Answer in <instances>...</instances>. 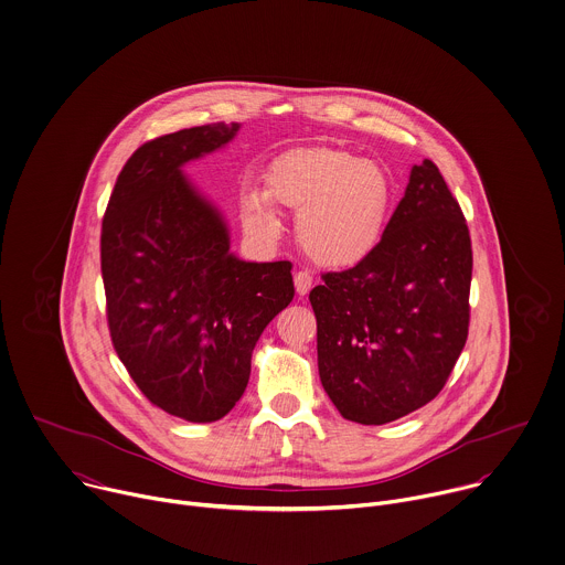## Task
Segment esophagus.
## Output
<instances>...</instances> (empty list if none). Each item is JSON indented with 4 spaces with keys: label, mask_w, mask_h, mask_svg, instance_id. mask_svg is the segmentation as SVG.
<instances>
[{
    "label": "esophagus",
    "mask_w": 565,
    "mask_h": 565,
    "mask_svg": "<svg viewBox=\"0 0 565 565\" xmlns=\"http://www.w3.org/2000/svg\"><path fill=\"white\" fill-rule=\"evenodd\" d=\"M294 282H296V291H298V296H307V294H309V289H311V285H313V276H311V271L300 269V271H296Z\"/></svg>",
    "instance_id": "34e87169"
}]
</instances>
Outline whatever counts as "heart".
<instances>
[{
    "label": "heart",
    "mask_w": 565,
    "mask_h": 565,
    "mask_svg": "<svg viewBox=\"0 0 565 565\" xmlns=\"http://www.w3.org/2000/svg\"><path fill=\"white\" fill-rule=\"evenodd\" d=\"M276 203L300 212L298 241L316 263L349 267L377 247L393 203V183L382 166L347 150L298 148L271 163L267 188L243 190L245 223L263 236H276Z\"/></svg>",
    "instance_id": "obj_1"
}]
</instances>
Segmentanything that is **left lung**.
<instances>
[{
  "label": "left lung",
  "mask_w": 565,
  "mask_h": 565,
  "mask_svg": "<svg viewBox=\"0 0 565 565\" xmlns=\"http://www.w3.org/2000/svg\"><path fill=\"white\" fill-rule=\"evenodd\" d=\"M470 276L463 212L424 159L377 247L309 294L320 380L344 419L386 424L444 388L468 338Z\"/></svg>",
  "instance_id": "8db88e82"
}]
</instances>
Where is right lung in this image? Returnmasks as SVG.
Returning <instances> with one entry per match:
<instances>
[{
	"instance_id": "obj_1",
	"label": "right lung",
	"mask_w": 565,
	"mask_h": 565,
	"mask_svg": "<svg viewBox=\"0 0 565 565\" xmlns=\"http://www.w3.org/2000/svg\"><path fill=\"white\" fill-rule=\"evenodd\" d=\"M238 124H207L143 143L124 166L102 225L113 347L139 391L188 422H216L241 399L263 329L294 298L291 263L230 254L218 212L181 166Z\"/></svg>"
}]
</instances>
